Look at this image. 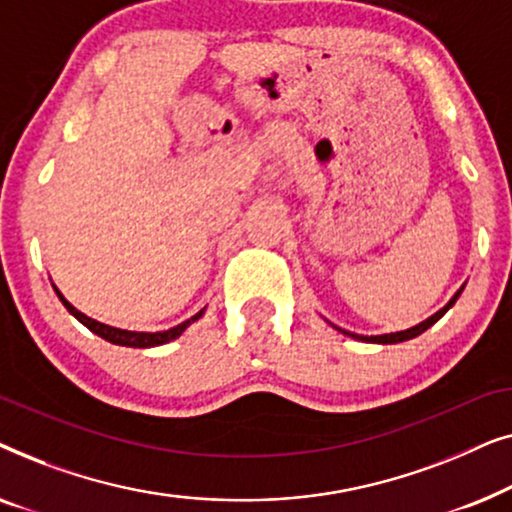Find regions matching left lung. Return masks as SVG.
<instances>
[{
  "instance_id": "1",
  "label": "left lung",
  "mask_w": 512,
  "mask_h": 512,
  "mask_svg": "<svg viewBox=\"0 0 512 512\" xmlns=\"http://www.w3.org/2000/svg\"><path fill=\"white\" fill-rule=\"evenodd\" d=\"M461 291H464V286H461V289L454 293V296L450 298V303H447L443 310H438L436 314H431L429 319L426 321H422V324H417V326H412V328H408V331H398V333H384V335H359V333H349V331H345V328H338V326H333V328H338L340 333H345V335H349V338H354V340H361V342H377V345H396V342H405V340H412V338H417V335H422L426 328H431L433 324H436V321L443 317V314L450 310V307L457 303V298L461 296Z\"/></svg>"
}]
</instances>
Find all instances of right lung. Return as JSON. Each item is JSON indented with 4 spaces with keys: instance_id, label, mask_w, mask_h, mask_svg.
<instances>
[{
    "instance_id": "obj_1",
    "label": "right lung",
    "mask_w": 512,
    "mask_h": 512,
    "mask_svg": "<svg viewBox=\"0 0 512 512\" xmlns=\"http://www.w3.org/2000/svg\"><path fill=\"white\" fill-rule=\"evenodd\" d=\"M53 289H55V293H58V298L62 300V305L67 307V310H69V314H72V317L79 319L81 324L86 326V328H90V331H93L95 335H100L102 340L111 342V345H121V347H139V349H146V347H158V345H165V342H170V340H177L179 335L184 333L186 328L193 324V321H198V319L202 317V314H205V307H202V310H200L198 314H193L191 319L181 321L179 326H172V328H167V331H156V333H144V331H125V328H116V326L102 324V321H95V319L86 317V314L76 310V307H74L72 303H69V300H67L65 296H62V293L58 291V286H53Z\"/></svg>"
}]
</instances>
